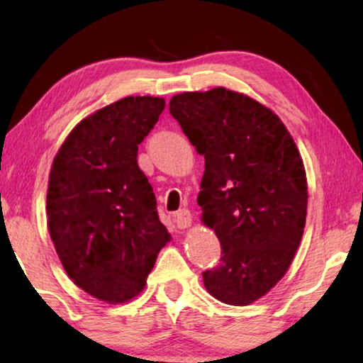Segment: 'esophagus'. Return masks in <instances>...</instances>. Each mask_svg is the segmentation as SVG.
Segmentation results:
<instances>
[{"label":"esophagus","mask_w":363,"mask_h":363,"mask_svg":"<svg viewBox=\"0 0 363 363\" xmlns=\"http://www.w3.org/2000/svg\"><path fill=\"white\" fill-rule=\"evenodd\" d=\"M174 223L177 225V229H187V227L192 224V214H190V211L186 210V208H182V210L174 214Z\"/></svg>","instance_id":"34e87169"}]
</instances>
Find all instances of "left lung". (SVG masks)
Returning <instances> with one entry per match:
<instances>
[{
	"mask_svg": "<svg viewBox=\"0 0 363 363\" xmlns=\"http://www.w3.org/2000/svg\"><path fill=\"white\" fill-rule=\"evenodd\" d=\"M169 112L205 157L196 201L223 247L219 266L203 272L206 291L248 306L279 284L303 238V158L272 110L223 86L176 94Z\"/></svg>",
	"mask_w": 363,
	"mask_h": 363,
	"instance_id": "1",
	"label": "left lung"
}]
</instances>
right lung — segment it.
<instances>
[{
	"label": "right lung",
	"instance_id": "right-lung-1",
	"mask_svg": "<svg viewBox=\"0 0 363 363\" xmlns=\"http://www.w3.org/2000/svg\"><path fill=\"white\" fill-rule=\"evenodd\" d=\"M164 108L163 97H125L86 116L54 157L48 229L73 284L108 304L144 290L171 235L158 219L138 145Z\"/></svg>",
	"mask_w": 363,
	"mask_h": 363
}]
</instances>
